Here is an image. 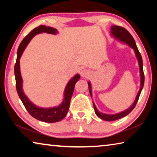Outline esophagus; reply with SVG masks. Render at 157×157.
<instances>
[{"label": "esophagus", "instance_id": "34e87169", "mask_svg": "<svg viewBox=\"0 0 157 157\" xmlns=\"http://www.w3.org/2000/svg\"><path fill=\"white\" fill-rule=\"evenodd\" d=\"M80 75L83 78H89L91 75V72H90V71L87 70V69H83V70L81 71Z\"/></svg>", "mask_w": 157, "mask_h": 157}]
</instances>
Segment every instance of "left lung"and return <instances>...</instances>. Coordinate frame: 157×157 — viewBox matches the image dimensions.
Segmentation results:
<instances>
[{
	"label": "left lung",
	"instance_id": "left-lung-1",
	"mask_svg": "<svg viewBox=\"0 0 157 157\" xmlns=\"http://www.w3.org/2000/svg\"><path fill=\"white\" fill-rule=\"evenodd\" d=\"M111 34L113 36H115L116 39H119V40L121 41L122 42H124L127 44H128L129 46L132 48L134 50L135 54H136V56L138 59V61H139V68H140V88L139 93L136 97V99H135L134 102L133 103V105L130 107L128 109H127L125 111H123V112H121L119 113H116V114H113V115H109V114H105L103 113L102 112H100L98 111L96 107L94 102V110H95V113L96 115L99 117L100 118L102 119L104 121H116L118 120V119H120L123 118V117L126 116L127 115L131 112V111L134 109V108L136 106V103L139 100V98L140 96V93H141L142 89L143 88V85H144V81H145V76H144V73H143V59H142V57L139 51V49L136 46V42H135L134 38L133 36L131 35L128 31H127L125 28H124L123 27H121V26L118 25H113L111 27ZM89 84V93L91 96L92 97V94H91V84L90 82H88Z\"/></svg>",
	"mask_w": 157,
	"mask_h": 157
}]
</instances>
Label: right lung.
<instances>
[{"label": "right lung", "mask_w": 157, "mask_h": 157, "mask_svg": "<svg viewBox=\"0 0 157 157\" xmlns=\"http://www.w3.org/2000/svg\"><path fill=\"white\" fill-rule=\"evenodd\" d=\"M42 33L56 34L57 33V30L56 29L51 27H48V26L45 25H39L32 30L23 39V41L21 42L17 50V62H16L14 66L16 88H17L18 96H19L20 99L22 101L23 105H24V107L32 116L37 119V120L46 122V123H56V122L62 121L66 116V114H67L69 109V106H70L71 97H72L74 88H75V85L76 82L79 80V79L80 78V75L79 74H77L68 82L64 91V99H63L62 103L59 107L52 108H41L36 107V105L33 104V102H31L29 100L27 96H26L23 91V80L20 72L19 59L23 54V50H25V47L27 46V45L30 42L32 38L34 35H36V34Z\"/></svg>", "instance_id": "obj_1"}]
</instances>
